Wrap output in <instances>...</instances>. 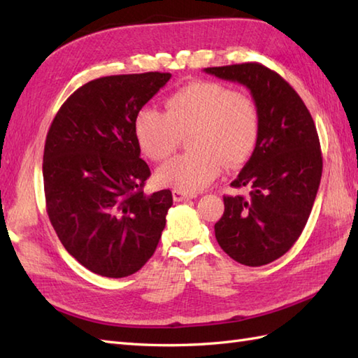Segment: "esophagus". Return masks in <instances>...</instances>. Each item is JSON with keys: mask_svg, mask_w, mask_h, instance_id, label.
Masks as SVG:
<instances>
[{"mask_svg": "<svg viewBox=\"0 0 358 358\" xmlns=\"http://www.w3.org/2000/svg\"><path fill=\"white\" fill-rule=\"evenodd\" d=\"M172 196H173V201H185V200L195 199L196 195L195 194H189V192H183V191H178V189H173Z\"/></svg>", "mask_w": 358, "mask_h": 358, "instance_id": "1", "label": "esophagus"}]
</instances>
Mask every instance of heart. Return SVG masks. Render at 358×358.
<instances>
[{
	"label": "heart",
	"instance_id": "obj_1",
	"mask_svg": "<svg viewBox=\"0 0 358 358\" xmlns=\"http://www.w3.org/2000/svg\"><path fill=\"white\" fill-rule=\"evenodd\" d=\"M260 115L252 98L214 81H195L167 96L166 113L143 108L135 118V135L141 150L154 162L167 158L187 131L194 149L169 159L157 171L162 186L183 192L201 191L223 166L245 163L252 152Z\"/></svg>",
	"mask_w": 358,
	"mask_h": 358
}]
</instances>
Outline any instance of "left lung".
Returning a JSON list of instances; mask_svg holds the SVG:
<instances>
[{
	"label": "left lung",
	"instance_id": "obj_1",
	"mask_svg": "<svg viewBox=\"0 0 358 358\" xmlns=\"http://www.w3.org/2000/svg\"><path fill=\"white\" fill-rule=\"evenodd\" d=\"M217 78L250 90L260 115L255 149L226 195L215 238L224 252L246 266L285 255L299 240L322 180L320 140L308 108L287 81L258 63L208 67Z\"/></svg>",
	"mask_w": 358,
	"mask_h": 358
}]
</instances>
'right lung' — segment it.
<instances>
[{"instance_id": "add662e5", "label": "right lung", "mask_w": 358, "mask_h": 358, "mask_svg": "<svg viewBox=\"0 0 358 358\" xmlns=\"http://www.w3.org/2000/svg\"><path fill=\"white\" fill-rule=\"evenodd\" d=\"M171 73L112 75L86 83L45 136L43 180L50 223L67 252L101 277L123 278L154 255L172 192L144 194L135 118Z\"/></svg>"}]
</instances>
